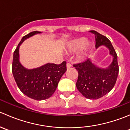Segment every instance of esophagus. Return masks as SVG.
I'll use <instances>...</instances> for the list:
<instances>
[{"instance_id":"obj_1","label":"esophagus","mask_w":130,"mask_h":130,"mask_svg":"<svg viewBox=\"0 0 130 130\" xmlns=\"http://www.w3.org/2000/svg\"><path fill=\"white\" fill-rule=\"evenodd\" d=\"M71 67H72V65L70 63H67V69H70Z\"/></svg>"}]
</instances>
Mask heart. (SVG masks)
<instances>
[{"label": "heart", "mask_w": 130, "mask_h": 130, "mask_svg": "<svg viewBox=\"0 0 130 130\" xmlns=\"http://www.w3.org/2000/svg\"><path fill=\"white\" fill-rule=\"evenodd\" d=\"M82 46V50L78 54V57L82 58L87 54L90 48V43L87 42V39L85 38H79L71 41L67 45V50L70 52H75Z\"/></svg>", "instance_id": "b5f03b06"}]
</instances>
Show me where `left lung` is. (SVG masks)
I'll return each instance as SVG.
<instances>
[{"instance_id":"8db88e82","label":"left lung","mask_w":130,"mask_h":130,"mask_svg":"<svg viewBox=\"0 0 130 130\" xmlns=\"http://www.w3.org/2000/svg\"><path fill=\"white\" fill-rule=\"evenodd\" d=\"M95 35V48L103 45L108 48L112 56L111 63L106 69L100 68L92 62L90 58L75 64L73 67L78 71L76 83L77 89L89 99H98L109 92L115 86L119 72L118 56L111 41L95 31H90Z\"/></svg>"}]
</instances>
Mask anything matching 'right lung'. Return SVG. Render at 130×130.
Segmentation results:
<instances>
[{
	"instance_id": "add662e5",
	"label": "right lung",
	"mask_w": 130,
	"mask_h": 130,
	"mask_svg": "<svg viewBox=\"0 0 130 130\" xmlns=\"http://www.w3.org/2000/svg\"><path fill=\"white\" fill-rule=\"evenodd\" d=\"M40 31H33L23 37L13 55L12 71L15 82L21 91L31 99L37 101L50 98L55 91L59 81L67 70L66 61L60 65L48 63L32 69L25 68L19 61V47L26 39Z\"/></svg>"
}]
</instances>
